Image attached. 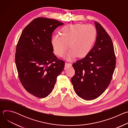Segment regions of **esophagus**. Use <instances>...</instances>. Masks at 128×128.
I'll list each match as a JSON object with an SVG mask.
<instances>
[{
    "instance_id": "34e87169",
    "label": "esophagus",
    "mask_w": 128,
    "mask_h": 128,
    "mask_svg": "<svg viewBox=\"0 0 128 128\" xmlns=\"http://www.w3.org/2000/svg\"><path fill=\"white\" fill-rule=\"evenodd\" d=\"M71 64L70 63H65V67H64V69H66L67 68H68V67H71Z\"/></svg>"
}]
</instances>
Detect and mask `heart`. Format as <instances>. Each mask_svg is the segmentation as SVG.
Instances as JSON below:
<instances>
[{
    "mask_svg": "<svg viewBox=\"0 0 128 128\" xmlns=\"http://www.w3.org/2000/svg\"><path fill=\"white\" fill-rule=\"evenodd\" d=\"M59 34L53 36L52 39L54 52L56 55L62 57L69 46L70 51L68 58L71 59L76 56L83 58L87 55L96 40L97 31L93 25L78 23L64 26Z\"/></svg>",
    "mask_w": 128,
    "mask_h": 128,
    "instance_id": "b5f03b06",
    "label": "heart"
}]
</instances>
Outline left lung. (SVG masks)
<instances>
[{
	"instance_id": "8db88e82",
	"label": "left lung",
	"mask_w": 128,
	"mask_h": 128,
	"mask_svg": "<svg viewBox=\"0 0 128 128\" xmlns=\"http://www.w3.org/2000/svg\"><path fill=\"white\" fill-rule=\"evenodd\" d=\"M95 23L97 32L95 45L84 58L72 64L74 90L86 100L95 99L103 93L111 82L116 65L111 38L99 23Z\"/></svg>"
}]
</instances>
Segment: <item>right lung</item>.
Returning a JSON list of instances; mask_svg holds the SVG:
<instances>
[{
	"mask_svg": "<svg viewBox=\"0 0 128 128\" xmlns=\"http://www.w3.org/2000/svg\"><path fill=\"white\" fill-rule=\"evenodd\" d=\"M63 23L54 19L39 17L23 29L16 44L15 62L19 78L28 93L38 98L47 97L65 62L53 52L52 32Z\"/></svg>",
	"mask_w": 128,
	"mask_h": 128,
	"instance_id": "obj_1",
	"label": "right lung"
}]
</instances>
